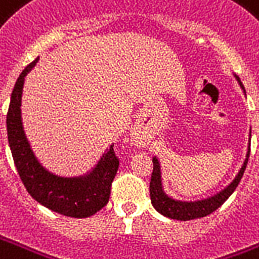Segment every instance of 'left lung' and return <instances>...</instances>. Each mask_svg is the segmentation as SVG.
<instances>
[{
	"label": "left lung",
	"instance_id": "left-lung-1",
	"mask_svg": "<svg viewBox=\"0 0 259 259\" xmlns=\"http://www.w3.org/2000/svg\"><path fill=\"white\" fill-rule=\"evenodd\" d=\"M236 80L242 87V90L244 92V87L240 81V78L238 76ZM246 94V92H244ZM248 156H250V143H248V151L246 155V160H244L242 168L238 172V175L235 177V179L228 185V186L222 190L220 193H217L213 197L205 198L201 201H178L174 200L171 197L165 194L163 190V185H161V172H160V163L159 160L153 157V171H152L151 183H149V193H151V202L153 205V208L159 213H161L163 216L174 219V220H181V222H187V220H194V219H200V217H205L213 213L217 208H220L235 191V189L239 185L240 179L243 177L244 169L247 165Z\"/></svg>",
	"mask_w": 259,
	"mask_h": 259
}]
</instances>
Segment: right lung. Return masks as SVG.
I'll return each instance as SVG.
<instances>
[{"label":"right lung","instance_id":"obj_1","mask_svg":"<svg viewBox=\"0 0 259 259\" xmlns=\"http://www.w3.org/2000/svg\"><path fill=\"white\" fill-rule=\"evenodd\" d=\"M37 59L39 57L31 62L17 78L8 110V141L16 169L29 195L39 204L64 216L76 219L90 217L107 205L111 183L119 167V160L111 145L100 157L96 167L84 177H58L43 168L25 137L20 108L24 78L27 73L36 65Z\"/></svg>","mask_w":259,"mask_h":259}]
</instances>
